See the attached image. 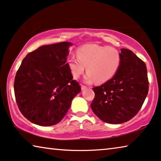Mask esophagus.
<instances>
[{"mask_svg": "<svg viewBox=\"0 0 161 161\" xmlns=\"http://www.w3.org/2000/svg\"><path fill=\"white\" fill-rule=\"evenodd\" d=\"M81 90H85V89L87 88V86H85V85H81Z\"/></svg>", "mask_w": 161, "mask_h": 161, "instance_id": "34e87169", "label": "esophagus"}]
</instances>
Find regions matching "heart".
Listing matches in <instances>:
<instances>
[{
  "label": "heart",
  "instance_id": "heart-1",
  "mask_svg": "<svg viewBox=\"0 0 161 161\" xmlns=\"http://www.w3.org/2000/svg\"><path fill=\"white\" fill-rule=\"evenodd\" d=\"M121 54L115 48L94 44H85L76 50V58L69 57L67 64L75 79L80 78L85 71V81L102 83L116 75L121 64Z\"/></svg>",
  "mask_w": 161,
  "mask_h": 161
}]
</instances>
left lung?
I'll list each match as a JSON object with an SVG mask.
<instances>
[{
    "label": "left lung",
    "instance_id": "1",
    "mask_svg": "<svg viewBox=\"0 0 161 161\" xmlns=\"http://www.w3.org/2000/svg\"><path fill=\"white\" fill-rule=\"evenodd\" d=\"M121 64L115 75L93 87V113L107 123L129 121L138 113L148 93L147 67L130 50L121 48Z\"/></svg>",
    "mask_w": 161,
    "mask_h": 161
}]
</instances>
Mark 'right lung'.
Masks as SVG:
<instances>
[{"label":"right lung","mask_w":161,"mask_h":161,"mask_svg":"<svg viewBox=\"0 0 161 161\" xmlns=\"http://www.w3.org/2000/svg\"><path fill=\"white\" fill-rule=\"evenodd\" d=\"M70 42L42 46L26 55L14 80L19 110L41 126L57 124L69 109L81 86L69 69Z\"/></svg>","instance_id":"1"}]
</instances>
